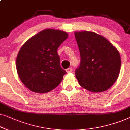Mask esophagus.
<instances>
[{"label": "esophagus", "mask_w": 130, "mask_h": 130, "mask_svg": "<svg viewBox=\"0 0 130 130\" xmlns=\"http://www.w3.org/2000/svg\"><path fill=\"white\" fill-rule=\"evenodd\" d=\"M66 70V71H67V73H71L73 71V69L72 68H68V69H67Z\"/></svg>", "instance_id": "1"}]
</instances>
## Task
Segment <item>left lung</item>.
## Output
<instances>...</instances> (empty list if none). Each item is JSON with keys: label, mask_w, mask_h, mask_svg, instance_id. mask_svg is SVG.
Returning a JSON list of instances; mask_svg holds the SVG:
<instances>
[{"label": "left lung", "mask_w": 130, "mask_h": 130, "mask_svg": "<svg viewBox=\"0 0 130 130\" xmlns=\"http://www.w3.org/2000/svg\"><path fill=\"white\" fill-rule=\"evenodd\" d=\"M81 61L75 74L80 85L88 91L102 92L111 87L119 75L121 59L106 38L91 31L75 33Z\"/></svg>", "instance_id": "left-lung-1"}]
</instances>
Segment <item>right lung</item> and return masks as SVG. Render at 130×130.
<instances>
[{
    "label": "right lung",
    "mask_w": 130,
    "mask_h": 130,
    "mask_svg": "<svg viewBox=\"0 0 130 130\" xmlns=\"http://www.w3.org/2000/svg\"><path fill=\"white\" fill-rule=\"evenodd\" d=\"M67 37L64 31L46 29L24 43L17 56L16 70L26 87L46 93L60 83L67 73L60 66L57 48Z\"/></svg>",
    "instance_id": "1"
}]
</instances>
